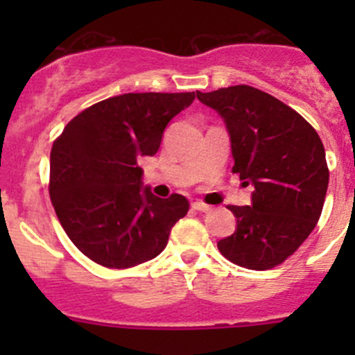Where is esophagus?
Returning a JSON list of instances; mask_svg holds the SVG:
<instances>
[{"instance_id": "esophagus-1", "label": "esophagus", "mask_w": 355, "mask_h": 355, "mask_svg": "<svg viewBox=\"0 0 355 355\" xmlns=\"http://www.w3.org/2000/svg\"><path fill=\"white\" fill-rule=\"evenodd\" d=\"M192 207H194L196 211H200V213H207V211H211V206H207V204L204 202H199V200L192 202Z\"/></svg>"}]
</instances>
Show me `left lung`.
<instances>
[{
    "instance_id": "1",
    "label": "left lung",
    "mask_w": 355,
    "mask_h": 355,
    "mask_svg": "<svg viewBox=\"0 0 355 355\" xmlns=\"http://www.w3.org/2000/svg\"><path fill=\"white\" fill-rule=\"evenodd\" d=\"M198 99L223 118L232 171L254 187L249 206H230L237 228L218 249L247 270L275 268L299 249L321 216L330 178L323 142L295 110L259 89L198 91Z\"/></svg>"
}]
</instances>
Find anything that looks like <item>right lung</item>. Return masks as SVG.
Masks as SVG:
<instances>
[{
  "mask_svg": "<svg viewBox=\"0 0 355 355\" xmlns=\"http://www.w3.org/2000/svg\"><path fill=\"white\" fill-rule=\"evenodd\" d=\"M196 92H128L96 103L63 128L49 159V196L82 254L114 270L163 252L189 211L180 194L156 198L142 184L141 156H155L166 125Z\"/></svg>",
  "mask_w": 355,
  "mask_h": 355,
  "instance_id": "obj_1",
  "label": "right lung"
}]
</instances>
